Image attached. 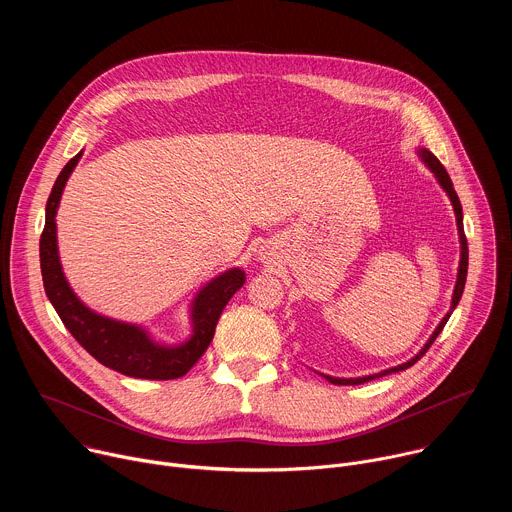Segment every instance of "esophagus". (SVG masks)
<instances>
[{"label": "esophagus", "mask_w": 512, "mask_h": 512, "mask_svg": "<svg viewBox=\"0 0 512 512\" xmlns=\"http://www.w3.org/2000/svg\"><path fill=\"white\" fill-rule=\"evenodd\" d=\"M263 259H267V257H263Z\"/></svg>", "instance_id": "1"}]
</instances>
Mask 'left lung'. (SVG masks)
I'll return each instance as SVG.
<instances>
[{"instance_id": "obj_1", "label": "left lung", "mask_w": 512, "mask_h": 512, "mask_svg": "<svg viewBox=\"0 0 512 512\" xmlns=\"http://www.w3.org/2000/svg\"><path fill=\"white\" fill-rule=\"evenodd\" d=\"M417 154H419V158H421V162L431 170V174L435 176V180L440 182V186L446 190V194L450 196V202H452V206H454V214H456V225H458V237H460V265H458V279H456V285H454V294H452V306H450V310H448V314L442 318V322L437 324V328L433 330V334L429 336V340L423 344V348L411 358V360H407V362H403V364H397V367H393V369H385V371H381V373H375V375H367V377H356V379H338V377H330V375H322L328 383H332V385H362V383H367V381H373V379H379V377H385V375H391V373H399V371H405V369H409V367H413V364L427 352V348L433 344V340L440 336V332L444 330V326H446V322L450 320V316H452V312L456 310V306H458V302H460V298H462V291H464V285H466V275H468V243H466V235H464V216H462V204H460V198H458V194H456V190H454V184H452V180H450V176H448V172H446V168L442 166V162L437 160L429 150H425V148H419L417 150Z\"/></svg>"}]
</instances>
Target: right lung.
<instances>
[{
	"label": "right lung",
	"mask_w": 512,
	"mask_h": 512,
	"mask_svg": "<svg viewBox=\"0 0 512 512\" xmlns=\"http://www.w3.org/2000/svg\"><path fill=\"white\" fill-rule=\"evenodd\" d=\"M81 156L83 152L62 168L46 202V223L40 237V269L46 296L68 332L105 367L133 379L170 381L184 377L212 342L218 318L247 279L245 271L239 267L227 269L198 289L190 306L192 334L180 344H162L137 324L93 312L68 285L56 241V210L60 196Z\"/></svg>",
	"instance_id": "add662e5"
}]
</instances>
